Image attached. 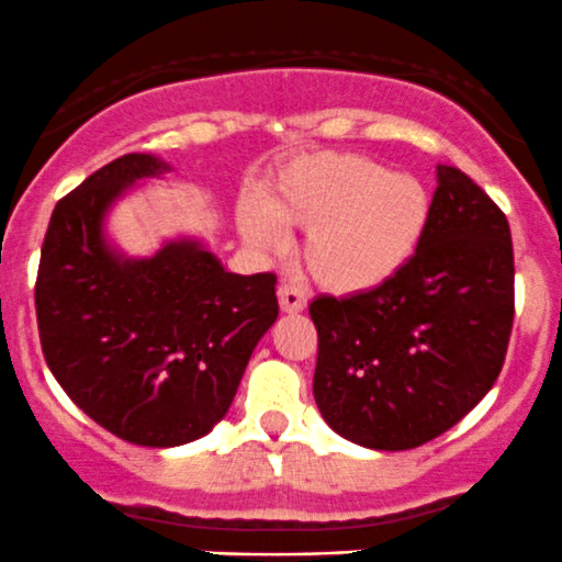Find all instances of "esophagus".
<instances>
[{"instance_id":"34e87169","label":"esophagus","mask_w":562,"mask_h":562,"mask_svg":"<svg viewBox=\"0 0 562 562\" xmlns=\"http://www.w3.org/2000/svg\"><path fill=\"white\" fill-rule=\"evenodd\" d=\"M279 302H281L283 313H300V311H305L307 297L300 286H294V283H281Z\"/></svg>"}]
</instances>
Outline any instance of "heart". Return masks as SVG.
Wrapping results in <instances>:
<instances>
[{
	"label": "heart",
	"instance_id": "b5f03b06",
	"mask_svg": "<svg viewBox=\"0 0 562 562\" xmlns=\"http://www.w3.org/2000/svg\"><path fill=\"white\" fill-rule=\"evenodd\" d=\"M432 201L412 175H393L361 154H307L244 201L238 228L257 249H279L283 228H305L302 260L318 286L366 294L393 281L417 255Z\"/></svg>",
	"mask_w": 562,
	"mask_h": 562
}]
</instances>
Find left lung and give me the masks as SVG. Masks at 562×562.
I'll list each match as a JSON object with an SVG mask.
<instances>
[{
  "label": "left lung",
  "instance_id": "left-lung-1",
  "mask_svg": "<svg viewBox=\"0 0 562 562\" xmlns=\"http://www.w3.org/2000/svg\"><path fill=\"white\" fill-rule=\"evenodd\" d=\"M313 395L326 425L380 451L417 449L494 387L515 318L509 223L462 169L438 164L412 262L384 286L315 297Z\"/></svg>",
  "mask_w": 562,
  "mask_h": 562
}]
</instances>
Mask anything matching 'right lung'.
Segmentation results:
<instances>
[{
    "label": "right lung",
    "instance_id": "add662e5",
    "mask_svg": "<svg viewBox=\"0 0 562 562\" xmlns=\"http://www.w3.org/2000/svg\"><path fill=\"white\" fill-rule=\"evenodd\" d=\"M161 161L124 154L55 204L36 273L44 361L87 417L137 446L196 440L225 417L251 350L279 315L276 276L223 270L199 244L122 262L103 212Z\"/></svg>",
    "mask_w": 562,
    "mask_h": 562
}]
</instances>
